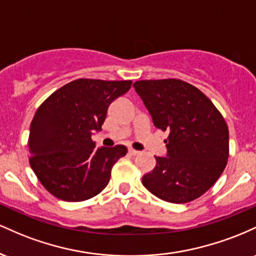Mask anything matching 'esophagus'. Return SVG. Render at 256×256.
Masks as SVG:
<instances>
[{
	"label": "esophagus",
	"mask_w": 256,
	"mask_h": 256,
	"mask_svg": "<svg viewBox=\"0 0 256 256\" xmlns=\"http://www.w3.org/2000/svg\"><path fill=\"white\" fill-rule=\"evenodd\" d=\"M128 154H130V155H134H134H138V154H140V152H138V150H134V149H132V148H128Z\"/></svg>",
	"instance_id": "obj_1"
}]
</instances>
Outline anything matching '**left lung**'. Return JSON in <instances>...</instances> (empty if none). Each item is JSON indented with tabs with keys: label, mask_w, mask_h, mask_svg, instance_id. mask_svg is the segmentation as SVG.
Returning a JSON list of instances; mask_svg holds the SVG:
<instances>
[{
	"label": "left lung",
	"mask_w": 256,
	"mask_h": 256,
	"mask_svg": "<svg viewBox=\"0 0 256 256\" xmlns=\"http://www.w3.org/2000/svg\"><path fill=\"white\" fill-rule=\"evenodd\" d=\"M155 128L168 132L166 156L143 176L152 195L185 204L200 198L218 180L228 158V130L224 118L198 88L179 79L134 83Z\"/></svg>",
	"instance_id": "8db88e82"
}]
</instances>
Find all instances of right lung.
I'll return each instance as SVG.
<instances>
[{
    "mask_svg": "<svg viewBox=\"0 0 256 256\" xmlns=\"http://www.w3.org/2000/svg\"><path fill=\"white\" fill-rule=\"evenodd\" d=\"M131 80L77 79L52 94L30 126V165L58 198L78 202L107 186L110 171L128 149L96 148L91 136L104 122L108 107L128 92Z\"/></svg>",
    "mask_w": 256,
    "mask_h": 256,
    "instance_id": "1",
    "label": "right lung"
}]
</instances>
